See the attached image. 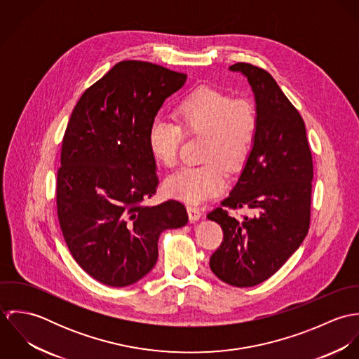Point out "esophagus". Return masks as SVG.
<instances>
[{"instance_id":"34e87169","label":"esophagus","mask_w":359,"mask_h":359,"mask_svg":"<svg viewBox=\"0 0 359 359\" xmlns=\"http://www.w3.org/2000/svg\"><path fill=\"white\" fill-rule=\"evenodd\" d=\"M187 210H188V215H189L191 221H199L202 218V215H203L202 210L199 207H196V205H188Z\"/></svg>"}]
</instances>
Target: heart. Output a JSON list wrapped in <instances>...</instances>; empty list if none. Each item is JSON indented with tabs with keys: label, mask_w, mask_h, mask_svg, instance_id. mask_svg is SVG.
<instances>
[{
	"label": "heart",
	"mask_w": 359,
	"mask_h": 359,
	"mask_svg": "<svg viewBox=\"0 0 359 359\" xmlns=\"http://www.w3.org/2000/svg\"><path fill=\"white\" fill-rule=\"evenodd\" d=\"M177 123L157 117L149 128V149L154 158L174 167L182 131L187 135H205L201 165H189L170 175L164 182L168 196L202 203L226 187V172L242 167L256 140L257 110L248 100H232L226 93L201 87L175 107Z\"/></svg>",
	"instance_id": "heart-1"
}]
</instances>
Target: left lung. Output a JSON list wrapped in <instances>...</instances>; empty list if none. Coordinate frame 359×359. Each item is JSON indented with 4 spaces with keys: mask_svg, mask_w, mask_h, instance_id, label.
Masks as SVG:
<instances>
[{
    "mask_svg": "<svg viewBox=\"0 0 359 359\" xmlns=\"http://www.w3.org/2000/svg\"><path fill=\"white\" fill-rule=\"evenodd\" d=\"M229 70L248 79L258 126L242 174L221 205H248L256 214L235 218L222 207L207 214L224 231L210 268L228 285L250 287L271 278L307 236L313 167L303 117L273 77L242 62Z\"/></svg>",
    "mask_w": 359,
    "mask_h": 359,
    "instance_id": "obj_1",
    "label": "left lung"
}]
</instances>
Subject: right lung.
I'll list each match as a JSON object with an SVG mask.
<instances>
[{"label":"right lung","mask_w":359,"mask_h":359,"mask_svg":"<svg viewBox=\"0 0 359 359\" xmlns=\"http://www.w3.org/2000/svg\"><path fill=\"white\" fill-rule=\"evenodd\" d=\"M187 74L123 60L79 100L62 142L57 219L77 264L113 287L142 279L157 261L158 236L187 225L177 201L145 205L158 178L149 128Z\"/></svg>","instance_id":"obj_1"}]
</instances>
